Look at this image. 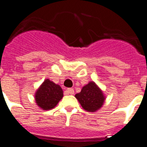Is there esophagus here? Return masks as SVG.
I'll list each match as a JSON object with an SVG mask.
<instances>
[{"mask_svg":"<svg viewBox=\"0 0 147 147\" xmlns=\"http://www.w3.org/2000/svg\"><path fill=\"white\" fill-rule=\"evenodd\" d=\"M74 93H75V91H74L73 88H67V89L65 91L66 94H74Z\"/></svg>","mask_w":147,"mask_h":147,"instance_id":"34e87169","label":"esophagus"}]
</instances>
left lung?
Masks as SVG:
<instances>
[{"mask_svg": "<svg viewBox=\"0 0 147 147\" xmlns=\"http://www.w3.org/2000/svg\"><path fill=\"white\" fill-rule=\"evenodd\" d=\"M83 109L88 112H95L102 107L105 100V96L101 88L94 81L82 88L80 93L75 95Z\"/></svg>", "mask_w": 147, "mask_h": 147, "instance_id": "left-lung-1", "label": "left lung"}]
</instances>
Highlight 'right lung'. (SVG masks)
Masks as SVG:
<instances>
[{"label": "right lung", "mask_w": 147, "mask_h": 147, "mask_svg": "<svg viewBox=\"0 0 147 147\" xmlns=\"http://www.w3.org/2000/svg\"><path fill=\"white\" fill-rule=\"evenodd\" d=\"M63 96V90L59 84L45 79L36 90L34 98L39 108L48 111L55 108Z\"/></svg>", "instance_id": "1"}]
</instances>
